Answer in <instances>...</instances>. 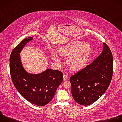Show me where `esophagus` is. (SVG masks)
Wrapping results in <instances>:
<instances>
[{"instance_id":"esophagus-1","label":"esophagus","mask_w":122,"mask_h":122,"mask_svg":"<svg viewBox=\"0 0 122 122\" xmlns=\"http://www.w3.org/2000/svg\"><path fill=\"white\" fill-rule=\"evenodd\" d=\"M66 80H67V76L66 75H63V80L66 81Z\"/></svg>"}]
</instances>
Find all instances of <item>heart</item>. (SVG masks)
I'll use <instances>...</instances> for the list:
<instances>
[{
  "label": "heart",
  "instance_id": "1",
  "mask_svg": "<svg viewBox=\"0 0 122 122\" xmlns=\"http://www.w3.org/2000/svg\"><path fill=\"white\" fill-rule=\"evenodd\" d=\"M58 54L66 56L68 66L73 71L82 67L88 61L92 51L91 44L87 42L73 41L60 46L56 49ZM52 59L56 62H60V58L56 53L51 55Z\"/></svg>",
  "mask_w": 122,
  "mask_h": 122
}]
</instances>
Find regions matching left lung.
Segmentation results:
<instances>
[{"instance_id":"8db88e82","label":"left lung","mask_w":122,"mask_h":122,"mask_svg":"<svg viewBox=\"0 0 122 122\" xmlns=\"http://www.w3.org/2000/svg\"><path fill=\"white\" fill-rule=\"evenodd\" d=\"M113 73V57L108 45L90 64L71 76V94L80 105L88 106L99 98L107 90Z\"/></svg>"}]
</instances>
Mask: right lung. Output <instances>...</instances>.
I'll return each instance as SVG.
<instances>
[{"label": "right lung", "mask_w": 122, "mask_h": 122, "mask_svg": "<svg viewBox=\"0 0 122 122\" xmlns=\"http://www.w3.org/2000/svg\"><path fill=\"white\" fill-rule=\"evenodd\" d=\"M33 38L23 40L12 51L10 58L11 79L15 88L27 101L38 106H43L53 98L63 81V73L47 68L44 71L33 74L27 72L21 59L20 53Z\"/></svg>", "instance_id": "right-lung-1"}]
</instances>
